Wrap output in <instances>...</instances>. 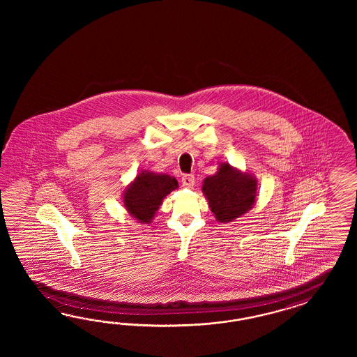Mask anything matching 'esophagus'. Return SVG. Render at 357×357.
Segmentation results:
<instances>
[{
	"label": "esophagus",
	"instance_id": "esophagus-1",
	"mask_svg": "<svg viewBox=\"0 0 357 357\" xmlns=\"http://www.w3.org/2000/svg\"><path fill=\"white\" fill-rule=\"evenodd\" d=\"M195 184V176L194 175H184L182 178V185L185 188H192Z\"/></svg>",
	"mask_w": 357,
	"mask_h": 357
}]
</instances>
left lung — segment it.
<instances>
[{
    "label": "left lung",
    "mask_w": 357,
    "mask_h": 357,
    "mask_svg": "<svg viewBox=\"0 0 357 357\" xmlns=\"http://www.w3.org/2000/svg\"><path fill=\"white\" fill-rule=\"evenodd\" d=\"M202 190L217 221L227 224L248 213L254 206L258 181L252 174L243 173L222 162L215 175L206 176Z\"/></svg>",
    "instance_id": "obj_1"
}]
</instances>
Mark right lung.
Masks as SVG:
<instances>
[{
	"label": "right lung",
	"instance_id": "1",
	"mask_svg": "<svg viewBox=\"0 0 357 357\" xmlns=\"http://www.w3.org/2000/svg\"><path fill=\"white\" fill-rule=\"evenodd\" d=\"M178 188V181L167 174L144 170L136 175L123 194L127 212L140 224H149L162 200Z\"/></svg>",
	"mask_w": 357,
	"mask_h": 357
}]
</instances>
